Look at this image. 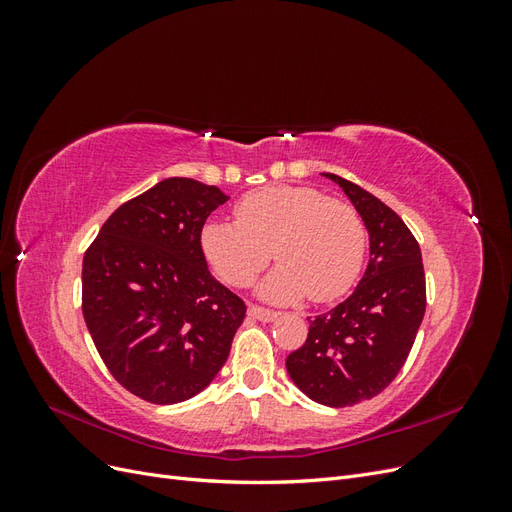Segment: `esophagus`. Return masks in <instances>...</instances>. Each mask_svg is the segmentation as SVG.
<instances>
[{"instance_id":"1","label":"esophagus","mask_w":512,"mask_h":512,"mask_svg":"<svg viewBox=\"0 0 512 512\" xmlns=\"http://www.w3.org/2000/svg\"><path fill=\"white\" fill-rule=\"evenodd\" d=\"M247 314H250L256 320H262V322H271V320L280 316L277 312H273V309H265V307H258V305L247 307Z\"/></svg>"}]
</instances>
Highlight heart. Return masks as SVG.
Segmentation results:
<instances>
[{
  "instance_id": "heart-1",
  "label": "heart",
  "mask_w": 512,
  "mask_h": 512,
  "mask_svg": "<svg viewBox=\"0 0 512 512\" xmlns=\"http://www.w3.org/2000/svg\"><path fill=\"white\" fill-rule=\"evenodd\" d=\"M237 222L207 220L200 250L224 282L250 286L275 256L280 265L260 284L269 301L312 297L329 303L361 273L367 230L359 211L307 185H267L241 196Z\"/></svg>"
}]
</instances>
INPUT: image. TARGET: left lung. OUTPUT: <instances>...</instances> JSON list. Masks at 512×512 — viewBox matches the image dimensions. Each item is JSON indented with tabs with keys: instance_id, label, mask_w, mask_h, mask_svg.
<instances>
[{
	"instance_id": "1",
	"label": "left lung",
	"mask_w": 512,
	"mask_h": 512,
	"mask_svg": "<svg viewBox=\"0 0 512 512\" xmlns=\"http://www.w3.org/2000/svg\"><path fill=\"white\" fill-rule=\"evenodd\" d=\"M369 232L363 280L331 312L309 320L305 344L288 354L292 382L329 408L376 397L404 367L425 316L421 247L380 198L333 173Z\"/></svg>"
}]
</instances>
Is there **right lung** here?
Here are the masks:
<instances>
[{"mask_svg": "<svg viewBox=\"0 0 512 512\" xmlns=\"http://www.w3.org/2000/svg\"><path fill=\"white\" fill-rule=\"evenodd\" d=\"M228 196L170 177L123 203L83 258V316L113 378L151 404H179L228 359L245 303L211 275L200 228Z\"/></svg>", "mask_w": 512, "mask_h": 512, "instance_id": "add662e5", "label": "right lung"}]
</instances>
